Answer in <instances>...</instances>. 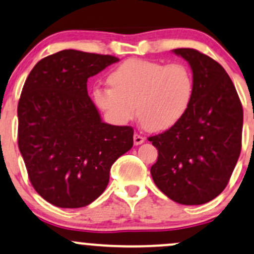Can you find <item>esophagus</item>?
<instances>
[{"mask_svg": "<svg viewBox=\"0 0 254 254\" xmlns=\"http://www.w3.org/2000/svg\"><path fill=\"white\" fill-rule=\"evenodd\" d=\"M133 141H134V145H140L145 141V138L140 134H138V133H134V135H133Z\"/></svg>", "mask_w": 254, "mask_h": 254, "instance_id": "obj_1", "label": "esophagus"}]
</instances>
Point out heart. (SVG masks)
<instances>
[{
	"mask_svg": "<svg viewBox=\"0 0 254 254\" xmlns=\"http://www.w3.org/2000/svg\"><path fill=\"white\" fill-rule=\"evenodd\" d=\"M110 86L93 89V101L115 125L135 116L147 129L163 132L175 126L189 110L194 80L184 64H164L128 60L109 74Z\"/></svg>",
	"mask_w": 254,
	"mask_h": 254,
	"instance_id": "b5f03b06",
	"label": "heart"
}]
</instances>
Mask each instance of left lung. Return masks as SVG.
<instances>
[{
  "label": "left lung",
  "mask_w": 254,
  "mask_h": 254,
  "mask_svg": "<svg viewBox=\"0 0 254 254\" xmlns=\"http://www.w3.org/2000/svg\"><path fill=\"white\" fill-rule=\"evenodd\" d=\"M190 65L194 91L175 126L149 140L158 150L153 182L168 198L200 205L226 189L241 151L244 112L224 68L198 50L174 49Z\"/></svg>",
  "instance_id": "left-lung-1"
}]
</instances>
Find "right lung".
Returning <instances> with one entry per match:
<instances>
[{
  "mask_svg": "<svg viewBox=\"0 0 254 254\" xmlns=\"http://www.w3.org/2000/svg\"><path fill=\"white\" fill-rule=\"evenodd\" d=\"M119 59L62 50L28 74L18 104V145L33 189L64 209L96 200L114 162L133 146V128L102 121L87 79Z\"/></svg>",
  "mask_w": 254,
  "mask_h": 254,
  "instance_id": "right-lung-1",
  "label": "right lung"
}]
</instances>
